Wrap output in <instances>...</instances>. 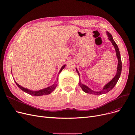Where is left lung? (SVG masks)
<instances>
[{
  "label": "left lung",
  "mask_w": 135,
  "mask_h": 135,
  "mask_svg": "<svg viewBox=\"0 0 135 135\" xmlns=\"http://www.w3.org/2000/svg\"><path fill=\"white\" fill-rule=\"evenodd\" d=\"M106 33H107V36H108V37H109V38H108L109 40L111 42L112 44L115 47V51H116V56H117V59H118V65H117L116 74L115 76H114V78H113L110 82H109L108 83L106 84L104 86V88L102 89V90H101L100 91H95L91 90V89H90L88 87V86H87L84 84H83L81 83V80H80V74H79V73L78 70L77 68H76V71H77V73L79 75V78H80L79 85L81 87V88L82 89V90L86 93L91 94H94V95H99L106 94L107 93H108L109 91H110V90H111L113 88H114V87L117 84L118 79H119V78L120 77V75H121V70H122V62H121L120 51H119V49H118V47L117 45L116 44V43L115 42L114 39H113V37H112L111 34L108 31H106Z\"/></svg>",
  "instance_id": "left-lung-1"
}]
</instances>
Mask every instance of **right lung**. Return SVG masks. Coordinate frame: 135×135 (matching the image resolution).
I'll return each instance as SVG.
<instances>
[{"label": "right lung", "instance_id": "1", "mask_svg": "<svg viewBox=\"0 0 135 135\" xmlns=\"http://www.w3.org/2000/svg\"><path fill=\"white\" fill-rule=\"evenodd\" d=\"M65 65H63L61 67V68L60 69V71H59V73L58 74L59 75V74H60V73L61 72V71L62 70L64 69V68H65ZM57 79H58V78H57ZM14 81L16 83V84H17V85L18 86V88H19L21 90L23 91L24 92H25V93H26L27 94H28L29 95H31L32 96H37L50 94V93H51L55 89L57 85V80H56V82H55L52 85L49 86V87L44 88V89H41V90H39L33 91V90H31L26 89L25 88H24V87H23V86H21L20 85H19L17 83H16L15 81Z\"/></svg>", "mask_w": 135, "mask_h": 135}]
</instances>
